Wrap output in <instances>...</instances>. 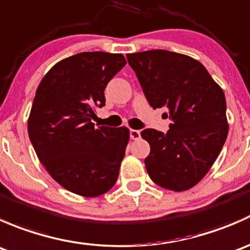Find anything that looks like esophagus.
Instances as JSON below:
<instances>
[{
    "mask_svg": "<svg viewBox=\"0 0 250 250\" xmlns=\"http://www.w3.org/2000/svg\"><path fill=\"white\" fill-rule=\"evenodd\" d=\"M129 135H130V139H133V140H138V139H139V138H140V130H137V129H130Z\"/></svg>",
    "mask_w": 250,
    "mask_h": 250,
    "instance_id": "esophagus-1",
    "label": "esophagus"
}]
</instances>
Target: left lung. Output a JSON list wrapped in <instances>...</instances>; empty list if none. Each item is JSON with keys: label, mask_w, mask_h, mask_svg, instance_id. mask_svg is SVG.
Returning a JSON list of instances; mask_svg holds the SVG:
<instances>
[{"label": "left lung", "mask_w": 250, "mask_h": 250, "mask_svg": "<svg viewBox=\"0 0 250 250\" xmlns=\"http://www.w3.org/2000/svg\"><path fill=\"white\" fill-rule=\"evenodd\" d=\"M152 109H166L167 133L144 129L150 144L145 167L151 180L172 191L193 188L208 173L229 133L223 89L206 67L188 55L165 49L127 54Z\"/></svg>", "instance_id": "8db88e82"}]
</instances>
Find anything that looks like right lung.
I'll use <instances>...</instances> for the list:
<instances>
[{"mask_svg":"<svg viewBox=\"0 0 250 250\" xmlns=\"http://www.w3.org/2000/svg\"><path fill=\"white\" fill-rule=\"evenodd\" d=\"M125 65L122 54L83 52L55 64L36 90L27 132L47 172L66 190L97 197L118 178L129 130L95 127V107L105 105L104 90Z\"/></svg>","mask_w":250,"mask_h":250,"instance_id":"right-lung-1","label":"right lung"}]
</instances>
